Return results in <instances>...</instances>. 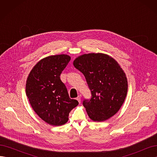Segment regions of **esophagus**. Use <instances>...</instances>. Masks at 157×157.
Instances as JSON below:
<instances>
[{
  "instance_id": "34e87169",
  "label": "esophagus",
  "mask_w": 157,
  "mask_h": 157,
  "mask_svg": "<svg viewBox=\"0 0 157 157\" xmlns=\"http://www.w3.org/2000/svg\"><path fill=\"white\" fill-rule=\"evenodd\" d=\"M77 100L79 102V103H80V101H81V96H78L77 98Z\"/></svg>"
}]
</instances>
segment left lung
Here are the masks:
<instances>
[{
    "instance_id": "1",
    "label": "left lung",
    "mask_w": 157,
    "mask_h": 157,
    "mask_svg": "<svg viewBox=\"0 0 157 157\" xmlns=\"http://www.w3.org/2000/svg\"><path fill=\"white\" fill-rule=\"evenodd\" d=\"M73 65L85 77L92 98L84 99L83 105L94 121H105L118 111L128 92L124 71L111 56L91 53L78 56Z\"/></svg>"
}]
</instances>
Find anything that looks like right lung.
<instances>
[{
	"instance_id": "add662e5",
	"label": "right lung",
	"mask_w": 157,
	"mask_h": 157,
	"mask_svg": "<svg viewBox=\"0 0 157 157\" xmlns=\"http://www.w3.org/2000/svg\"><path fill=\"white\" fill-rule=\"evenodd\" d=\"M71 57L66 54L48 56L40 60L28 76L25 91L33 110L52 126H61L69 120V114L78 105L71 99L60 75Z\"/></svg>"
}]
</instances>
